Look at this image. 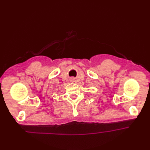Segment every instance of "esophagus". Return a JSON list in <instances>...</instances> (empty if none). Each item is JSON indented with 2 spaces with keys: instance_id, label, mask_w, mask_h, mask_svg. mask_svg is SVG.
<instances>
[{
  "instance_id": "1",
  "label": "esophagus",
  "mask_w": 150,
  "mask_h": 150,
  "mask_svg": "<svg viewBox=\"0 0 150 150\" xmlns=\"http://www.w3.org/2000/svg\"><path fill=\"white\" fill-rule=\"evenodd\" d=\"M71 81H74V79H71Z\"/></svg>"
}]
</instances>
